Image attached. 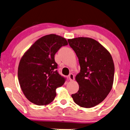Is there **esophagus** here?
<instances>
[{
  "instance_id": "1",
  "label": "esophagus",
  "mask_w": 130,
  "mask_h": 130,
  "mask_svg": "<svg viewBox=\"0 0 130 130\" xmlns=\"http://www.w3.org/2000/svg\"><path fill=\"white\" fill-rule=\"evenodd\" d=\"M68 78L70 81H73L74 79V75L72 74H70L68 76Z\"/></svg>"
}]
</instances>
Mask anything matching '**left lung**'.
<instances>
[{
    "mask_svg": "<svg viewBox=\"0 0 130 130\" xmlns=\"http://www.w3.org/2000/svg\"><path fill=\"white\" fill-rule=\"evenodd\" d=\"M78 58L80 72L75 77L79 90L71 95L74 102L90 108L101 103L112 88L115 67L110 53L89 37L68 40Z\"/></svg>",
    "mask_w": 130,
    "mask_h": 130,
    "instance_id": "8db88e82",
    "label": "left lung"
}]
</instances>
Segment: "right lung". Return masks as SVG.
Masks as SVG:
<instances>
[{
	"label": "right lung",
	"instance_id": "add662e5",
	"mask_svg": "<svg viewBox=\"0 0 130 130\" xmlns=\"http://www.w3.org/2000/svg\"><path fill=\"white\" fill-rule=\"evenodd\" d=\"M68 45L65 38L49 34L37 40L21 59L18 77L26 98L37 105L51 103L56 96V89L66 78L58 73L55 55L62 46Z\"/></svg>",
	"mask_w": 130,
	"mask_h": 130
}]
</instances>
